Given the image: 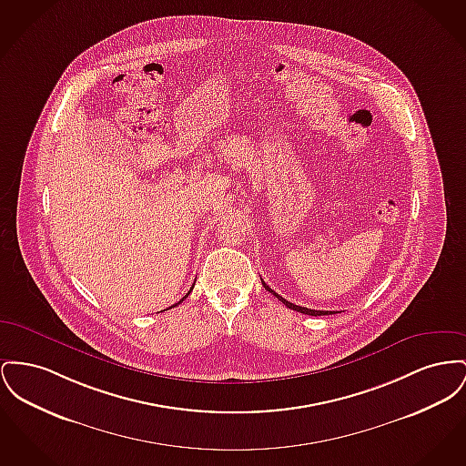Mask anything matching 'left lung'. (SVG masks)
<instances>
[{
  "instance_id": "obj_1",
  "label": "left lung",
  "mask_w": 466,
  "mask_h": 466,
  "mask_svg": "<svg viewBox=\"0 0 466 466\" xmlns=\"http://www.w3.org/2000/svg\"><path fill=\"white\" fill-rule=\"evenodd\" d=\"M262 285H264V289L268 290V292H271L274 298H278L279 301L283 302L287 308H290V309H294V311H299V313H304V315H313V317H320V315H330L332 311H322V309H309V308H304V306H298V304H294V302L287 301V299H283L281 296H278L276 292H274L273 289L269 287V285H266L264 281H262Z\"/></svg>"
}]
</instances>
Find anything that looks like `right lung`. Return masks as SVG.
I'll return each instance as SVG.
<instances>
[{"instance_id":"1","label":"right lung","mask_w":466,"mask_h":466,"mask_svg":"<svg viewBox=\"0 0 466 466\" xmlns=\"http://www.w3.org/2000/svg\"><path fill=\"white\" fill-rule=\"evenodd\" d=\"M193 285H195V283H193ZM193 289V287H192ZM192 289H190V290H192ZM188 294H190V292H188ZM188 294H187V296H185V298H183V299H187V298H188ZM183 299H181V301H183ZM179 301V302H181ZM179 302H176V304H172V306H168V308H167V309H170V308H174V306H177V304H179Z\"/></svg>"}]
</instances>
